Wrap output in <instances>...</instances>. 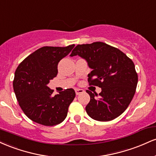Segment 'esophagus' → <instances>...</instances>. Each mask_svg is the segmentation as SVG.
<instances>
[{"instance_id":"34e87169","label":"esophagus","mask_w":156,"mask_h":156,"mask_svg":"<svg viewBox=\"0 0 156 156\" xmlns=\"http://www.w3.org/2000/svg\"><path fill=\"white\" fill-rule=\"evenodd\" d=\"M75 91H76V94H77V95H78V94H81V93L84 92V91L81 89H75Z\"/></svg>"}]
</instances>
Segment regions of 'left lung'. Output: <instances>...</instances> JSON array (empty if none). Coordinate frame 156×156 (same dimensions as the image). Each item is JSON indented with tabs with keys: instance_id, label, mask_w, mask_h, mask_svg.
<instances>
[{
	"instance_id": "left-lung-1",
	"label": "left lung",
	"mask_w": 156,
	"mask_h": 156,
	"mask_svg": "<svg viewBox=\"0 0 156 156\" xmlns=\"http://www.w3.org/2000/svg\"><path fill=\"white\" fill-rule=\"evenodd\" d=\"M69 55L86 60L92 69L88 75L89 84L101 88L99 96L87 90L90 96L86 106L89 117L106 122L121 115L133 99L138 83L132 60L117 48L101 42L78 44Z\"/></svg>"
}]
</instances>
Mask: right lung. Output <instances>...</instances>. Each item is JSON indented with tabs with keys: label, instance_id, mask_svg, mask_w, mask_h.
<instances>
[{
	"label": "right lung",
	"instance_id": "right-lung-1",
	"mask_svg": "<svg viewBox=\"0 0 156 156\" xmlns=\"http://www.w3.org/2000/svg\"><path fill=\"white\" fill-rule=\"evenodd\" d=\"M75 44L67 47H42L20 64L15 73L13 88L25 114L39 124L53 126L64 120L76 97L73 89L55 96L48 87L58 74V64L70 53Z\"/></svg>",
	"mask_w": 156,
	"mask_h": 156
}]
</instances>
